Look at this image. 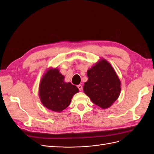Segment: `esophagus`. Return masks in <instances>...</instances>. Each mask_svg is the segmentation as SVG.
<instances>
[{
  "mask_svg": "<svg viewBox=\"0 0 154 154\" xmlns=\"http://www.w3.org/2000/svg\"><path fill=\"white\" fill-rule=\"evenodd\" d=\"M78 88H79V90H80V91H82L83 87H82V85H78Z\"/></svg>",
  "mask_w": 154,
  "mask_h": 154,
  "instance_id": "esophagus-1",
  "label": "esophagus"
}]
</instances>
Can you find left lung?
<instances>
[{
	"mask_svg": "<svg viewBox=\"0 0 154 154\" xmlns=\"http://www.w3.org/2000/svg\"><path fill=\"white\" fill-rule=\"evenodd\" d=\"M83 91L96 105L107 109L118 98L121 82L111 65L102 59L87 71Z\"/></svg>",
	"mask_w": 154,
	"mask_h": 154,
	"instance_id": "8db88e82",
	"label": "left lung"
}]
</instances>
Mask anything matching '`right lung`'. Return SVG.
Masks as SVG:
<instances>
[{
  "instance_id": "right-lung-1",
  "label": "right lung",
  "mask_w": 154,
  "mask_h": 154,
  "mask_svg": "<svg viewBox=\"0 0 154 154\" xmlns=\"http://www.w3.org/2000/svg\"><path fill=\"white\" fill-rule=\"evenodd\" d=\"M76 86L64 82L59 70L50 69L42 78L39 96L42 103L48 109L60 112L69 105L74 94L78 92Z\"/></svg>"
}]
</instances>
